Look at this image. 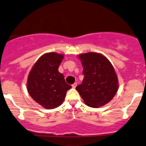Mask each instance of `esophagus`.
<instances>
[{
    "label": "esophagus",
    "mask_w": 146,
    "mask_h": 146,
    "mask_svg": "<svg viewBox=\"0 0 146 146\" xmlns=\"http://www.w3.org/2000/svg\"><path fill=\"white\" fill-rule=\"evenodd\" d=\"M76 86H77V83H74L73 85H72V87H73V88H75Z\"/></svg>",
    "instance_id": "esophagus-1"
}]
</instances>
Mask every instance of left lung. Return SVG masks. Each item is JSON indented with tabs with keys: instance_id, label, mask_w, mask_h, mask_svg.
<instances>
[{
	"instance_id": "1",
	"label": "left lung",
	"mask_w": 146,
	"mask_h": 146,
	"mask_svg": "<svg viewBox=\"0 0 146 146\" xmlns=\"http://www.w3.org/2000/svg\"><path fill=\"white\" fill-rule=\"evenodd\" d=\"M83 67V80L76 87L85 103L98 108L112 100L118 88L113 67L105 56L97 53L79 56Z\"/></svg>"
}]
</instances>
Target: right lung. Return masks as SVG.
<instances>
[{"instance_id": "obj_1", "label": "right lung", "mask_w": 146, "mask_h": 146, "mask_svg": "<svg viewBox=\"0 0 146 146\" xmlns=\"http://www.w3.org/2000/svg\"><path fill=\"white\" fill-rule=\"evenodd\" d=\"M63 58V55L56 53H46L35 63L28 76L27 88L30 96L46 109L60 106L67 90L72 88L58 72Z\"/></svg>"}]
</instances>
